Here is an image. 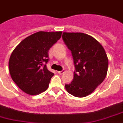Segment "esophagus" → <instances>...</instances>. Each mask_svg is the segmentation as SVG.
Returning a JSON list of instances; mask_svg holds the SVG:
<instances>
[{
	"label": "esophagus",
	"instance_id": "1",
	"mask_svg": "<svg viewBox=\"0 0 123 123\" xmlns=\"http://www.w3.org/2000/svg\"><path fill=\"white\" fill-rule=\"evenodd\" d=\"M59 75H62L64 73V71H58L57 72Z\"/></svg>",
	"mask_w": 123,
	"mask_h": 123
}]
</instances>
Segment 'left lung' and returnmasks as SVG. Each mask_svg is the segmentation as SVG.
<instances>
[{
  "label": "left lung",
  "mask_w": 123,
  "mask_h": 123,
  "mask_svg": "<svg viewBox=\"0 0 123 123\" xmlns=\"http://www.w3.org/2000/svg\"><path fill=\"white\" fill-rule=\"evenodd\" d=\"M62 39L71 50L75 71L73 81L66 84L68 92L83 98L91 94L107 76L109 61L101 44L81 32H63Z\"/></svg>",
  "instance_id": "1"
}]
</instances>
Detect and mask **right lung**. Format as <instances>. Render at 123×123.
Returning a JSON list of instances; mask_svg holds the SVG:
<instances>
[{
    "label": "right lung",
    "instance_id": "obj_1",
    "mask_svg": "<svg viewBox=\"0 0 123 123\" xmlns=\"http://www.w3.org/2000/svg\"><path fill=\"white\" fill-rule=\"evenodd\" d=\"M62 32L39 31L17 45L9 61L12 80L25 93L36 95L48 87L54 73L46 68L48 51L61 37Z\"/></svg>",
    "mask_w": 123,
    "mask_h": 123
}]
</instances>
